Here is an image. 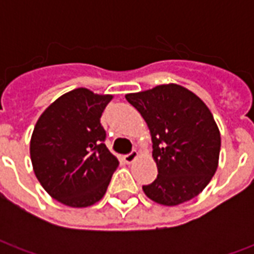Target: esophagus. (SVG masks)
Here are the masks:
<instances>
[{"label":"esophagus","instance_id":"obj_1","mask_svg":"<svg viewBox=\"0 0 254 254\" xmlns=\"http://www.w3.org/2000/svg\"><path fill=\"white\" fill-rule=\"evenodd\" d=\"M137 156H138L137 151H132L130 154L125 155V156H124V159H125V162H127V165H130V163H133L134 160L137 159Z\"/></svg>","mask_w":254,"mask_h":254}]
</instances>
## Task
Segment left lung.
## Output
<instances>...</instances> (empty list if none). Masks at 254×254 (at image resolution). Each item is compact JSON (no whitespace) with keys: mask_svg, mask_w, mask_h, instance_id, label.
I'll return each mask as SVG.
<instances>
[{"mask_svg":"<svg viewBox=\"0 0 254 254\" xmlns=\"http://www.w3.org/2000/svg\"><path fill=\"white\" fill-rule=\"evenodd\" d=\"M148 125L158 177L143 187L152 201L174 207L200 194L218 169L220 132L212 113L180 84L125 95Z\"/></svg>","mask_w":254,"mask_h":254,"instance_id":"left-lung-1","label":"left lung"}]
</instances>
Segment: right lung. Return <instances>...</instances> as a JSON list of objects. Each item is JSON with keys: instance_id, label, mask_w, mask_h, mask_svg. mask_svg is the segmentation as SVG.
<instances>
[{"instance_id": "1", "label": "right lung", "mask_w": 254, "mask_h": 254, "mask_svg": "<svg viewBox=\"0 0 254 254\" xmlns=\"http://www.w3.org/2000/svg\"><path fill=\"white\" fill-rule=\"evenodd\" d=\"M113 95L69 91L43 111L31 136L34 173L43 189L67 207L84 208L105 196L120 165L103 143L102 113Z\"/></svg>"}]
</instances>
